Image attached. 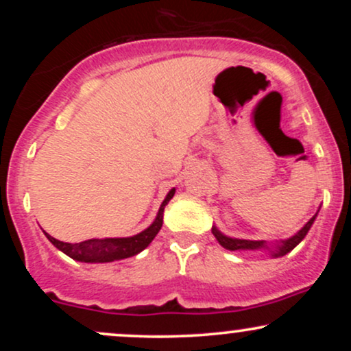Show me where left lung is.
Masks as SVG:
<instances>
[{
	"instance_id": "obj_1",
	"label": "left lung",
	"mask_w": 351,
	"mask_h": 351,
	"mask_svg": "<svg viewBox=\"0 0 351 351\" xmlns=\"http://www.w3.org/2000/svg\"><path fill=\"white\" fill-rule=\"evenodd\" d=\"M315 217L317 215L313 216L312 219H310L299 232H297V234H293L292 237H289V239L277 243L276 247H272V245L269 247L265 241H249V239H237V237H228L224 236L216 226H213V234H215L217 243L223 245L224 249H228V251H247V249L249 251H256V249H267V251H271L272 257H280V256H285L287 252H291L292 249L295 247V245L299 244L305 236H307L308 229L312 228Z\"/></svg>"
}]
</instances>
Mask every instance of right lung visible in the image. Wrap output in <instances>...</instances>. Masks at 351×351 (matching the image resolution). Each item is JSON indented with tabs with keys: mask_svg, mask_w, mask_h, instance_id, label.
<instances>
[{
	"mask_svg": "<svg viewBox=\"0 0 351 351\" xmlns=\"http://www.w3.org/2000/svg\"><path fill=\"white\" fill-rule=\"evenodd\" d=\"M173 195H175V188L170 189L167 198L163 199L155 221H153L145 231L138 232V234L132 237L88 239L77 244H71V243L58 241L56 237L47 234V232H44V234L47 236V239H49L51 243L59 249V251H62L66 256L72 257L74 261H79V263H114V261L127 259V257L136 256L138 252H142L143 249L147 247L153 239H155V236L158 234V231L163 226L165 206H167L168 201L173 198Z\"/></svg>",
	"mask_w": 351,
	"mask_h": 351,
	"instance_id": "add662e5",
	"label": "right lung"
}]
</instances>
